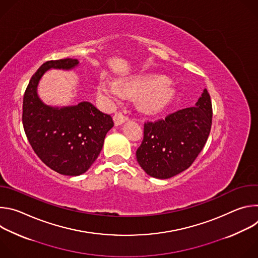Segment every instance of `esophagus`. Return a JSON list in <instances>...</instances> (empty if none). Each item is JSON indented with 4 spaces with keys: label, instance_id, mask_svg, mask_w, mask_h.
Segmentation results:
<instances>
[{
    "label": "esophagus",
    "instance_id": "obj_1",
    "mask_svg": "<svg viewBox=\"0 0 258 258\" xmlns=\"http://www.w3.org/2000/svg\"><path fill=\"white\" fill-rule=\"evenodd\" d=\"M128 119L127 116L123 115L121 112H116L113 116V120H114V123L115 125H120L121 123H123L124 121H126Z\"/></svg>",
    "mask_w": 258,
    "mask_h": 258
}]
</instances>
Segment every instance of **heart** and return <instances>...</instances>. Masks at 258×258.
I'll use <instances>...</instances> for the list:
<instances>
[{"mask_svg":"<svg viewBox=\"0 0 258 258\" xmlns=\"http://www.w3.org/2000/svg\"><path fill=\"white\" fill-rule=\"evenodd\" d=\"M98 91L113 103L122 101L125 96H137L139 105L148 111L161 110L173 95L171 84L158 77L136 78L118 83L102 78L98 84Z\"/></svg>","mask_w":258,"mask_h":258,"instance_id":"obj_1","label":"heart"}]
</instances>
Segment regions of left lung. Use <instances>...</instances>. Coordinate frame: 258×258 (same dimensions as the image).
I'll return each mask as SVG.
<instances>
[{"label":"left lung","instance_id":"1","mask_svg":"<svg viewBox=\"0 0 258 258\" xmlns=\"http://www.w3.org/2000/svg\"><path fill=\"white\" fill-rule=\"evenodd\" d=\"M211 123L212 105L205 89L195 107L144 123V138L136 152L140 166L150 176L163 179L186 170L202 151Z\"/></svg>","mask_w":258,"mask_h":258}]
</instances>
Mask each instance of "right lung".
I'll return each instance as SVG.
<instances>
[{
	"label": "right lung",
	"instance_id": "1",
	"mask_svg": "<svg viewBox=\"0 0 258 258\" xmlns=\"http://www.w3.org/2000/svg\"><path fill=\"white\" fill-rule=\"evenodd\" d=\"M79 63L70 58L45 62L31 77L22 107L23 128L35 154L51 169L72 176L85 173L95 162L114 122L90 102L61 108L46 105L38 85L47 70H69Z\"/></svg>",
	"mask_w": 258,
	"mask_h": 258
}]
</instances>
